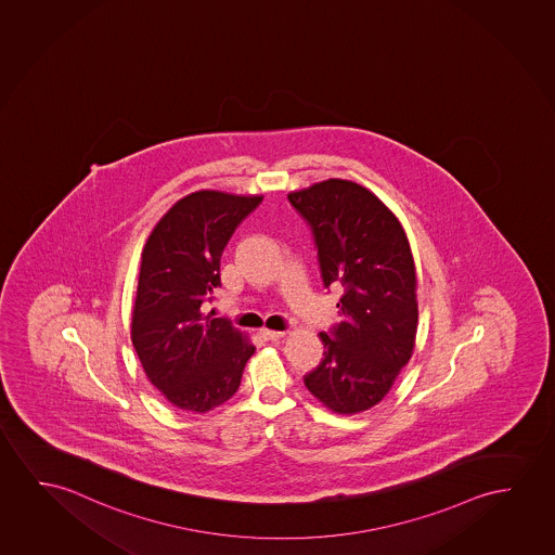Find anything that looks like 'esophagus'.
<instances>
[{
    "label": "esophagus",
    "instance_id": "obj_1",
    "mask_svg": "<svg viewBox=\"0 0 555 555\" xmlns=\"http://www.w3.org/2000/svg\"><path fill=\"white\" fill-rule=\"evenodd\" d=\"M259 334L263 336L264 340H281L286 336V333H282V331H271V328H261Z\"/></svg>",
    "mask_w": 555,
    "mask_h": 555
}]
</instances>
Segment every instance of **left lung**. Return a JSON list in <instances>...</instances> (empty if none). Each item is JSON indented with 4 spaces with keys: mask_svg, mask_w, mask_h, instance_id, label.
Masks as SVG:
<instances>
[{
    "mask_svg": "<svg viewBox=\"0 0 555 555\" xmlns=\"http://www.w3.org/2000/svg\"><path fill=\"white\" fill-rule=\"evenodd\" d=\"M311 227L324 286L340 288L344 321L321 333L324 359L304 376L324 408L356 415L384 400L413 356L417 274L398 217L358 182L328 179L291 192Z\"/></svg>",
    "mask_w": 555,
    "mask_h": 555,
    "instance_id": "left-lung-1",
    "label": "left lung"
}]
</instances>
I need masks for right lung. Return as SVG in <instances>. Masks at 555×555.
<instances>
[{"label": "right lung", "mask_w": 555, "mask_h": 555, "mask_svg": "<svg viewBox=\"0 0 555 555\" xmlns=\"http://www.w3.org/2000/svg\"><path fill=\"white\" fill-rule=\"evenodd\" d=\"M263 196L199 190L179 199L142 249L130 338L147 380L175 408L207 413L238 390L256 346L204 313L221 286L222 249Z\"/></svg>", "instance_id": "right-lung-1"}]
</instances>
